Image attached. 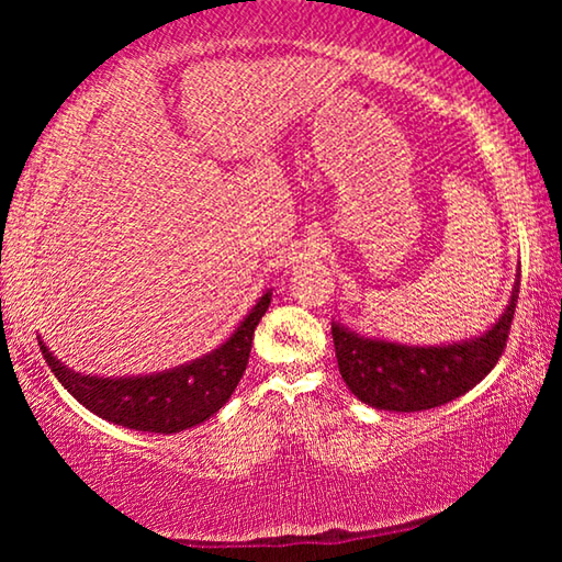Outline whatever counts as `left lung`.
<instances>
[{
	"label": "left lung",
	"instance_id": "1",
	"mask_svg": "<svg viewBox=\"0 0 562 562\" xmlns=\"http://www.w3.org/2000/svg\"><path fill=\"white\" fill-rule=\"evenodd\" d=\"M518 288L520 280L513 284L506 312L486 335L449 347H406L367 339L335 322L331 339L339 374L359 402L384 412H424L449 404L496 367L510 335Z\"/></svg>",
	"mask_w": 562,
	"mask_h": 562
}]
</instances>
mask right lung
<instances>
[{
  "label": "right lung",
  "instance_id": "right-lung-1",
  "mask_svg": "<svg viewBox=\"0 0 562 562\" xmlns=\"http://www.w3.org/2000/svg\"><path fill=\"white\" fill-rule=\"evenodd\" d=\"M270 297V292L262 294L223 347L190 364L150 376L103 379L79 374L66 369L42 341L40 347L54 376L89 412L136 431L178 434L203 424L231 398L245 374L255 327L268 312Z\"/></svg>",
  "mask_w": 562,
  "mask_h": 562
}]
</instances>
